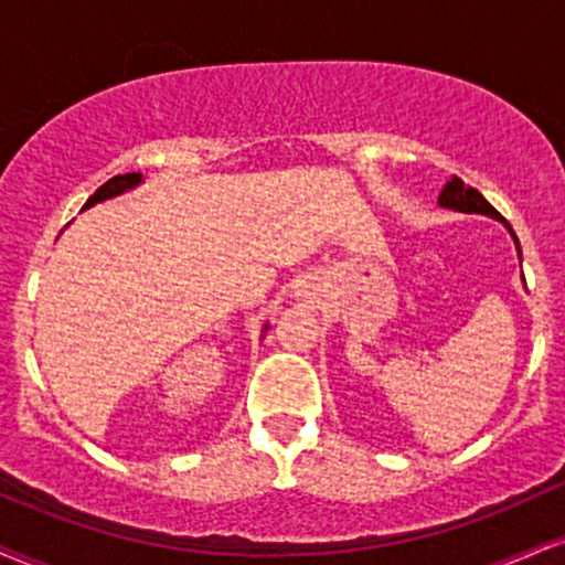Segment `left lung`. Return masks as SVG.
I'll return each mask as SVG.
<instances>
[{
  "instance_id": "8db88e82",
  "label": "left lung",
  "mask_w": 565,
  "mask_h": 565,
  "mask_svg": "<svg viewBox=\"0 0 565 565\" xmlns=\"http://www.w3.org/2000/svg\"><path fill=\"white\" fill-rule=\"evenodd\" d=\"M438 204L444 206V210L462 212V215H486V217H494V220H499V223H504L502 215H499V212L494 210V206H491L489 201H486V199L481 196V193L476 191V188L465 185L462 180H459V178H451L449 183L444 185V191H440V196H438ZM504 225H508V223H504ZM508 231H510L512 242H515L518 257H521V244H518L515 233H512L510 225H508ZM523 284H526V281H523Z\"/></svg>"
}]
</instances>
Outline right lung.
<instances>
[{
    "mask_svg": "<svg viewBox=\"0 0 565 565\" xmlns=\"http://www.w3.org/2000/svg\"><path fill=\"white\" fill-rule=\"evenodd\" d=\"M142 183V174L140 172H127V174H116V178L108 180V183H103L93 196L87 199V204H84V210H89V206L100 204V201H108L114 196H121V193L132 191V188H138ZM263 332H268V323L263 327Z\"/></svg>",
    "mask_w": 565,
    "mask_h": 565,
    "instance_id": "obj_1",
    "label": "right lung"
}]
</instances>
